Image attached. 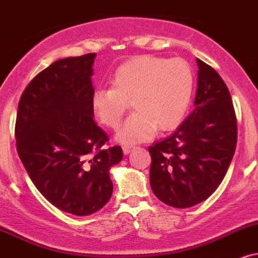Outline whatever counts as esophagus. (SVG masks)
Instances as JSON below:
<instances>
[{
    "label": "esophagus",
    "instance_id": "esophagus-1",
    "mask_svg": "<svg viewBox=\"0 0 258 258\" xmlns=\"http://www.w3.org/2000/svg\"><path fill=\"white\" fill-rule=\"evenodd\" d=\"M133 149H135V147H130V145H125V147L122 148V151H123V154L127 155V154L131 153Z\"/></svg>",
    "mask_w": 258,
    "mask_h": 258
}]
</instances>
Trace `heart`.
Instances as JSON below:
<instances>
[{
  "label": "heart",
  "mask_w": 258,
  "mask_h": 258,
  "mask_svg": "<svg viewBox=\"0 0 258 258\" xmlns=\"http://www.w3.org/2000/svg\"><path fill=\"white\" fill-rule=\"evenodd\" d=\"M110 88L91 98L96 116L109 128L119 127L130 102L135 108L117 133L122 143L150 139L157 131L175 128L185 117L194 90V73L182 58L143 55L117 68Z\"/></svg>",
  "instance_id": "obj_1"
}]
</instances>
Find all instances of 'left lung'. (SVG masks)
Returning a JSON list of instances; mask_svg holds the SVG:
<instances>
[{"instance_id":"1","label":"left lung","mask_w":258,"mask_h":258,"mask_svg":"<svg viewBox=\"0 0 258 258\" xmlns=\"http://www.w3.org/2000/svg\"><path fill=\"white\" fill-rule=\"evenodd\" d=\"M196 62L195 109L172 136L149 148L151 190L174 208L207 200L225 178L237 147V117L227 85L213 67Z\"/></svg>"}]
</instances>
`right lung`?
Listing matches in <instances>:
<instances>
[{
	"label": "right lung",
	"mask_w": 258,
	"mask_h": 258,
	"mask_svg": "<svg viewBox=\"0 0 258 258\" xmlns=\"http://www.w3.org/2000/svg\"><path fill=\"white\" fill-rule=\"evenodd\" d=\"M96 54L52 62L29 83L18 104L17 150L40 194L62 212L86 216L109 201L119 145L94 120Z\"/></svg>",
	"instance_id": "add662e5"
}]
</instances>
